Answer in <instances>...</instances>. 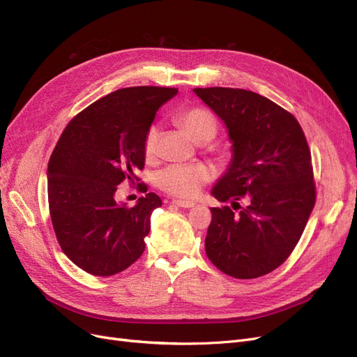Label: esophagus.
I'll return each mask as SVG.
<instances>
[{
	"instance_id": "34e87169",
	"label": "esophagus",
	"mask_w": 357,
	"mask_h": 357,
	"mask_svg": "<svg viewBox=\"0 0 357 357\" xmlns=\"http://www.w3.org/2000/svg\"><path fill=\"white\" fill-rule=\"evenodd\" d=\"M173 205L176 206H180V208H193L195 204L190 202V201H181V199H176V201H173Z\"/></svg>"
}]
</instances>
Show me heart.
<instances>
[{
	"instance_id": "heart-1",
	"label": "heart",
	"mask_w": 357,
	"mask_h": 357,
	"mask_svg": "<svg viewBox=\"0 0 357 357\" xmlns=\"http://www.w3.org/2000/svg\"><path fill=\"white\" fill-rule=\"evenodd\" d=\"M177 121L186 129L197 144H208L218 132V121L213 114L205 108H188L177 114ZM160 139V127L151 126L145 140L144 153L146 160H152L156 153V145ZM212 178V171L205 164H173L165 167L156 176V184L165 193L192 199L199 195L201 189Z\"/></svg>"
}]
</instances>
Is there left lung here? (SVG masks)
<instances>
[{
  "label": "left lung",
  "mask_w": 357,
  "mask_h": 357,
  "mask_svg": "<svg viewBox=\"0 0 357 357\" xmlns=\"http://www.w3.org/2000/svg\"><path fill=\"white\" fill-rule=\"evenodd\" d=\"M231 140V161L211 195L231 206L211 208L209 261L224 274L262 277L286 261L315 206L310 151L301 124L271 99L245 89L196 88ZM246 198L238 214L233 208Z\"/></svg>",
  "instance_id": "obj_1"
}]
</instances>
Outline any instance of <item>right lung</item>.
Instances as JSON below:
<instances>
[{"instance_id": "1", "label": "right lung", "mask_w": 357, "mask_h": 357, "mask_svg": "<svg viewBox=\"0 0 357 357\" xmlns=\"http://www.w3.org/2000/svg\"><path fill=\"white\" fill-rule=\"evenodd\" d=\"M177 92L119 89L79 112L56 142L47 173L52 227L67 258L92 275L119 274L145 250L151 213L162 205L161 197L148 193L127 208L114 196L121 181L137 180L146 132Z\"/></svg>"}]
</instances>
